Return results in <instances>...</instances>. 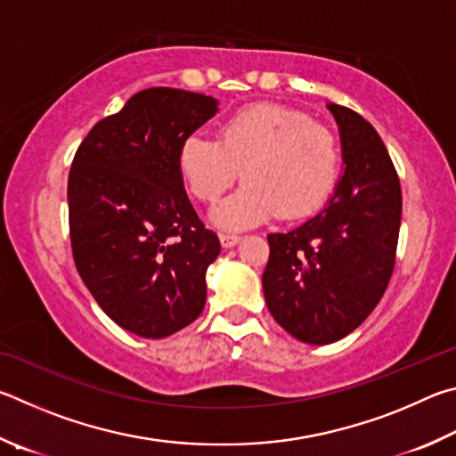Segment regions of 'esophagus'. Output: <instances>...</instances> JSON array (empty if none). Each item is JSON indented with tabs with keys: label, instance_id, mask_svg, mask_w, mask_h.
<instances>
[{
	"label": "esophagus",
	"instance_id": "34e87169",
	"mask_svg": "<svg viewBox=\"0 0 456 456\" xmlns=\"http://www.w3.org/2000/svg\"><path fill=\"white\" fill-rule=\"evenodd\" d=\"M238 242H240V236L238 234H220V244L224 248H232Z\"/></svg>",
	"mask_w": 456,
	"mask_h": 456
}]
</instances>
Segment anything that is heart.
<instances>
[{
  "label": "heart",
  "mask_w": 456,
  "mask_h": 456,
  "mask_svg": "<svg viewBox=\"0 0 456 456\" xmlns=\"http://www.w3.org/2000/svg\"><path fill=\"white\" fill-rule=\"evenodd\" d=\"M178 170L190 194L216 202L244 175L246 183L214 208L212 222L244 230L281 212L286 220L321 210L338 182V143L302 111L256 103L230 116L218 140L191 134L180 143Z\"/></svg>",
  "instance_id": "obj_1"
}]
</instances>
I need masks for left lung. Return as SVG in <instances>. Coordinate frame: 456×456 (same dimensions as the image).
Here are the masks:
<instances>
[{"label": "left lung", "instance_id": "left-lung-1", "mask_svg": "<svg viewBox=\"0 0 456 456\" xmlns=\"http://www.w3.org/2000/svg\"><path fill=\"white\" fill-rule=\"evenodd\" d=\"M338 124L345 174L321 212L284 234H268L262 289L270 314L294 338L330 345L379 305L395 268L401 182L377 130L326 103Z\"/></svg>", "mask_w": 456, "mask_h": 456}]
</instances>
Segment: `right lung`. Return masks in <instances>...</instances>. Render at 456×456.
Listing matches in <instances>:
<instances>
[{"instance_id":"add662e5","label":"right lung","mask_w":456,"mask_h":456,"mask_svg":"<svg viewBox=\"0 0 456 456\" xmlns=\"http://www.w3.org/2000/svg\"><path fill=\"white\" fill-rule=\"evenodd\" d=\"M216 111L210 95L142 90L92 127L71 162L76 268L103 313L142 338L170 337L206 305L220 240L190 204L178 150Z\"/></svg>"}]
</instances>
